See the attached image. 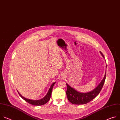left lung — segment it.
Returning a JSON list of instances; mask_svg holds the SVG:
<instances>
[{"instance_id":"8db88e82","label":"left lung","mask_w":120,"mask_h":120,"mask_svg":"<svg viewBox=\"0 0 120 120\" xmlns=\"http://www.w3.org/2000/svg\"><path fill=\"white\" fill-rule=\"evenodd\" d=\"M100 53L102 56L104 58V56L102 52H100ZM106 68L107 66L106 65ZM106 75V69L104 77L99 85L93 90L86 93L80 92L75 90V89L72 88L71 86L66 83L67 86V90L66 93L68 101L72 104L77 105L85 104L92 101L101 92L105 80Z\"/></svg>"}]
</instances>
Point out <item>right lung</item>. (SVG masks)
<instances>
[{"label": "right lung", "mask_w": 120, "mask_h": 120, "mask_svg": "<svg viewBox=\"0 0 120 120\" xmlns=\"http://www.w3.org/2000/svg\"><path fill=\"white\" fill-rule=\"evenodd\" d=\"M55 83H56V82H54L52 84V85L51 86L47 94L45 95V97H43L42 99L39 100H33L26 99V98L23 97L22 95H21L19 92L18 91V92L19 94V96L21 98H22L24 100H25L26 102H28L29 103L33 105H35V106H41V105L46 104L50 100L51 96L52 89L53 88V86L55 84Z\"/></svg>", "instance_id": "right-lung-1"}]
</instances>
